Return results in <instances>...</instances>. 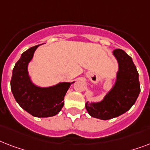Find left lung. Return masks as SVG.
I'll return each instance as SVG.
<instances>
[{
  "mask_svg": "<svg viewBox=\"0 0 150 150\" xmlns=\"http://www.w3.org/2000/svg\"><path fill=\"white\" fill-rule=\"evenodd\" d=\"M118 65L113 86L100 101L86 103V109L93 117L109 120L127 112L135 104L140 93L139 73L132 58L124 50L113 51Z\"/></svg>",
  "mask_w": 150,
  "mask_h": 150,
  "instance_id": "left-lung-1",
  "label": "left lung"
}]
</instances>
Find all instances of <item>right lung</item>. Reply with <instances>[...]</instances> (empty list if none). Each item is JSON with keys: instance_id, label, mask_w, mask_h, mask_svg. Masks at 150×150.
Returning <instances> with one entry per match:
<instances>
[{"instance_id": "1", "label": "right lung", "mask_w": 150, "mask_h": 150, "mask_svg": "<svg viewBox=\"0 0 150 150\" xmlns=\"http://www.w3.org/2000/svg\"><path fill=\"white\" fill-rule=\"evenodd\" d=\"M40 46L33 47L22 54L13 69L11 89L22 109L36 117H48L61 111L66 93L75 82H60L46 87L33 82L29 73V64Z\"/></svg>"}]
</instances>
